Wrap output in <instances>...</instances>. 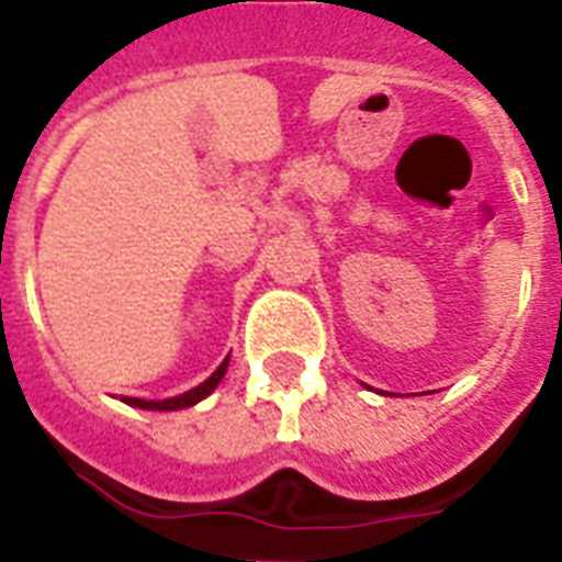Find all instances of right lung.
Listing matches in <instances>:
<instances>
[{
    "instance_id": "add662e5",
    "label": "right lung",
    "mask_w": 562,
    "mask_h": 562,
    "mask_svg": "<svg viewBox=\"0 0 562 562\" xmlns=\"http://www.w3.org/2000/svg\"><path fill=\"white\" fill-rule=\"evenodd\" d=\"M227 364H229V356L218 364V370L206 379V382H201L198 387H192V391L180 393V396H175V400H162V402H154V400H136V396H125L127 405H134V408H148V411H178V408H189V405H194V402H201L203 396H210L212 391H215V384L224 379V373H227Z\"/></svg>"
}]
</instances>
